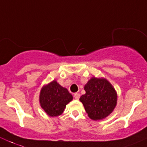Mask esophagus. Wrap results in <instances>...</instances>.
Here are the masks:
<instances>
[{
  "label": "esophagus",
  "instance_id": "esophagus-1",
  "mask_svg": "<svg viewBox=\"0 0 147 147\" xmlns=\"http://www.w3.org/2000/svg\"><path fill=\"white\" fill-rule=\"evenodd\" d=\"M74 98H75L76 100H78L79 98H80V94H79V93H75V94H74Z\"/></svg>",
  "mask_w": 147,
  "mask_h": 147
}]
</instances>
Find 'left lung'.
<instances>
[{
    "label": "left lung",
    "instance_id": "obj_1",
    "mask_svg": "<svg viewBox=\"0 0 147 147\" xmlns=\"http://www.w3.org/2000/svg\"><path fill=\"white\" fill-rule=\"evenodd\" d=\"M84 90L86 93L81 96L80 101L89 118L93 121L103 120L114 111L118 94L108 80L93 76L85 84Z\"/></svg>",
    "mask_w": 147,
    "mask_h": 147
}]
</instances>
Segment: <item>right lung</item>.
<instances>
[{
    "label": "right lung",
    "mask_w": 147,
    "mask_h": 147,
    "mask_svg": "<svg viewBox=\"0 0 147 147\" xmlns=\"http://www.w3.org/2000/svg\"><path fill=\"white\" fill-rule=\"evenodd\" d=\"M73 99L66 88L53 80L41 88L39 102L42 109L50 117L61 115L66 109V104Z\"/></svg>",
    "instance_id": "1"
}]
</instances>
